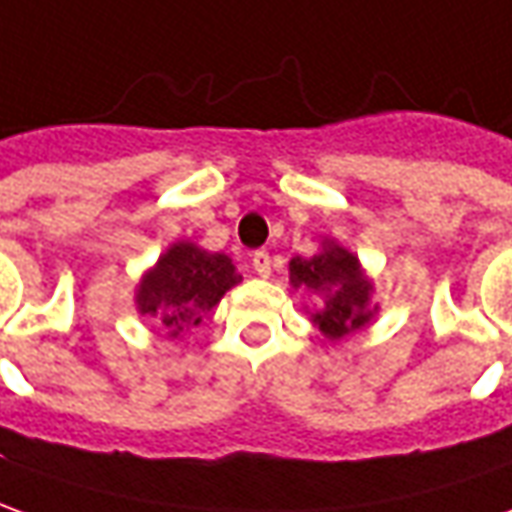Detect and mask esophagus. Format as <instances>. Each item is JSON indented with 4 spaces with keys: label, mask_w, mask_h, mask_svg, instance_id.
<instances>
[{
    "label": "esophagus",
    "mask_w": 512,
    "mask_h": 512,
    "mask_svg": "<svg viewBox=\"0 0 512 512\" xmlns=\"http://www.w3.org/2000/svg\"><path fill=\"white\" fill-rule=\"evenodd\" d=\"M252 269H255L257 277H269L271 274V255L266 249H260L252 255Z\"/></svg>",
    "instance_id": "1"
}]
</instances>
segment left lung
I'll use <instances>...</instances> for the list:
<instances>
[{
    "label": "left lung",
    "instance_id": "left-lung-1",
    "mask_svg": "<svg viewBox=\"0 0 512 512\" xmlns=\"http://www.w3.org/2000/svg\"><path fill=\"white\" fill-rule=\"evenodd\" d=\"M288 283L294 291L305 288L308 294L322 297V305L308 314L328 342H342L344 336L367 328L378 314L375 283L358 255L333 238H322L316 255L291 257Z\"/></svg>",
    "mask_w": 512,
    "mask_h": 512
}]
</instances>
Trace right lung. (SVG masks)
I'll use <instances>...</instances> for the list:
<instances>
[{"instance_id":"add662e5","label":"right lung","mask_w":512,"mask_h":512,"mask_svg":"<svg viewBox=\"0 0 512 512\" xmlns=\"http://www.w3.org/2000/svg\"><path fill=\"white\" fill-rule=\"evenodd\" d=\"M238 283L241 274L232 257L207 252L193 241H176L139 277L134 305L139 316L168 330L170 339H182Z\"/></svg>"}]
</instances>
